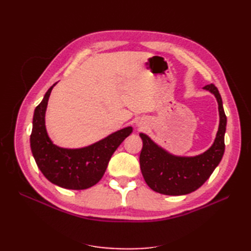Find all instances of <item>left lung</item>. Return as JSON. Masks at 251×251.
<instances>
[{
	"instance_id": "1",
	"label": "left lung",
	"mask_w": 251,
	"mask_h": 251,
	"mask_svg": "<svg viewBox=\"0 0 251 251\" xmlns=\"http://www.w3.org/2000/svg\"><path fill=\"white\" fill-rule=\"evenodd\" d=\"M208 90L217 98L220 124L215 142L203 154L195 157L174 156L140 133L143 146L139 157L142 176L153 191L169 196H181L195 192L204 184L221 161L224 154V135L227 118L223 109L222 98L215 85H207Z\"/></svg>"
}]
</instances>
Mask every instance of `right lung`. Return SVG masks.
I'll list each match as a JSON object with an SVG mask.
<instances>
[{
  "label": "right lung",
  "instance_id": "right-lung-1",
  "mask_svg": "<svg viewBox=\"0 0 251 251\" xmlns=\"http://www.w3.org/2000/svg\"><path fill=\"white\" fill-rule=\"evenodd\" d=\"M45 94L34 110L32 132L30 135L34 160L51 183L68 189H86L95 185L107 170L114 151L133 131L132 126L109 135L108 137L81 149H63L53 144L45 126L48 100L52 88Z\"/></svg>",
  "mask_w": 251,
  "mask_h": 251
}]
</instances>
